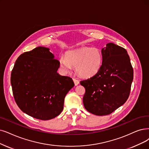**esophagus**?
Segmentation results:
<instances>
[{"label":"esophagus","instance_id":"1","mask_svg":"<svg viewBox=\"0 0 149 149\" xmlns=\"http://www.w3.org/2000/svg\"><path fill=\"white\" fill-rule=\"evenodd\" d=\"M73 81H74V83L75 86H78V85L79 84V81L78 79H76L73 78Z\"/></svg>","mask_w":149,"mask_h":149}]
</instances>
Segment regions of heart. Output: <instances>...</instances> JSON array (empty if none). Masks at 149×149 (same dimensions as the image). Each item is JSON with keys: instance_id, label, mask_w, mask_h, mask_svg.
<instances>
[{"instance_id": "obj_1", "label": "heart", "mask_w": 149, "mask_h": 149, "mask_svg": "<svg viewBox=\"0 0 149 149\" xmlns=\"http://www.w3.org/2000/svg\"><path fill=\"white\" fill-rule=\"evenodd\" d=\"M102 54L96 47H85L67 52L60 58L61 68L66 72L76 67L77 73L84 78L96 74L102 63Z\"/></svg>"}]
</instances>
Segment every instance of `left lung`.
I'll list each match as a JSON object with an SVG mask.
<instances>
[{"label":"left lung","mask_w":149,"mask_h":149,"mask_svg":"<svg viewBox=\"0 0 149 149\" xmlns=\"http://www.w3.org/2000/svg\"><path fill=\"white\" fill-rule=\"evenodd\" d=\"M102 54V63L98 72L80 81L86 89L84 108L97 116L110 114L125 103L133 79V69L125 49L109 43Z\"/></svg>","instance_id":"obj_1"}]
</instances>
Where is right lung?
Returning <instances> with one entry per match:
<instances>
[{
	"label": "right lung",
	"instance_id": "add662e5",
	"mask_svg": "<svg viewBox=\"0 0 149 149\" xmlns=\"http://www.w3.org/2000/svg\"><path fill=\"white\" fill-rule=\"evenodd\" d=\"M59 67L60 62L45 47L24 52L17 58L11 84L15 102L22 112L42 120L61 114L65 97L74 84L70 77L58 74Z\"/></svg>",
	"mask_w": 149,
	"mask_h": 149
}]
</instances>
